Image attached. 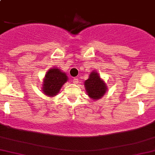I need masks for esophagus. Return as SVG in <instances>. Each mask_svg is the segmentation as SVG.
<instances>
[{
  "label": "esophagus",
  "instance_id": "34e87169",
  "mask_svg": "<svg viewBox=\"0 0 155 155\" xmlns=\"http://www.w3.org/2000/svg\"><path fill=\"white\" fill-rule=\"evenodd\" d=\"M74 84H78V78L74 79Z\"/></svg>",
  "mask_w": 155,
  "mask_h": 155
}]
</instances>
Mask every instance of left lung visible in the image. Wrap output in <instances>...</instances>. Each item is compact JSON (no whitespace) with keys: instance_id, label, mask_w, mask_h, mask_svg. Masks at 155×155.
<instances>
[{"instance_id":"1","label":"left lung","mask_w":155,"mask_h":155,"mask_svg":"<svg viewBox=\"0 0 155 155\" xmlns=\"http://www.w3.org/2000/svg\"><path fill=\"white\" fill-rule=\"evenodd\" d=\"M84 85L88 96L93 101H97L101 98L108 90L106 83L97 70H93L90 73L89 78L84 82Z\"/></svg>"}]
</instances>
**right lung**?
Wrapping results in <instances>:
<instances>
[{
	"label": "right lung",
	"mask_w": 155,
	"mask_h": 155,
	"mask_svg": "<svg viewBox=\"0 0 155 155\" xmlns=\"http://www.w3.org/2000/svg\"><path fill=\"white\" fill-rule=\"evenodd\" d=\"M67 81L68 77L66 73L54 66L48 70L45 74L41 88L42 92L48 97H54Z\"/></svg>",
	"instance_id": "obj_1"
}]
</instances>
